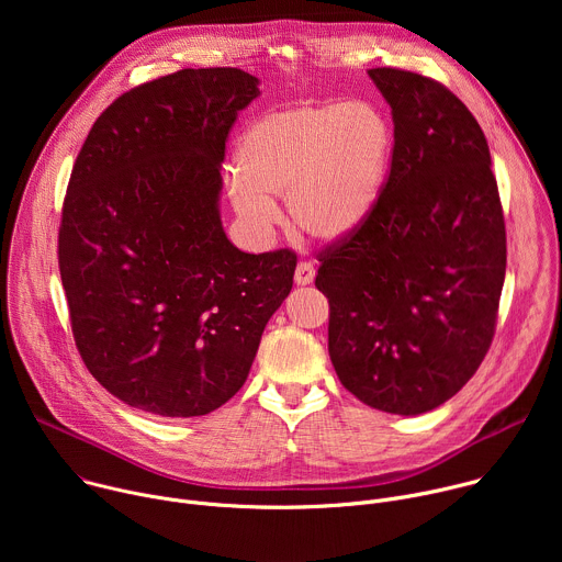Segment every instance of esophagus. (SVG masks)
Segmentation results:
<instances>
[{"label": "esophagus", "instance_id": "34e87169", "mask_svg": "<svg viewBox=\"0 0 562 562\" xmlns=\"http://www.w3.org/2000/svg\"><path fill=\"white\" fill-rule=\"evenodd\" d=\"M293 280H295V284H297V286H306V284H311V282L315 280V269H313V265H308V262H300V265L295 267V276H293Z\"/></svg>", "mask_w": 562, "mask_h": 562}]
</instances>
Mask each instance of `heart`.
<instances>
[{"label": "heart", "mask_w": 562, "mask_h": 562, "mask_svg": "<svg viewBox=\"0 0 562 562\" xmlns=\"http://www.w3.org/2000/svg\"><path fill=\"white\" fill-rule=\"evenodd\" d=\"M391 153V122L371 102L271 111L235 148L228 198L254 231H269L280 220L273 198H286L291 222L304 235L340 245L375 211Z\"/></svg>", "instance_id": "heart-1"}]
</instances>
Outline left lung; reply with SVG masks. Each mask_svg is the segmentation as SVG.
<instances>
[{
  "label": "left lung",
  "instance_id": "obj_1",
  "mask_svg": "<svg viewBox=\"0 0 562 562\" xmlns=\"http://www.w3.org/2000/svg\"><path fill=\"white\" fill-rule=\"evenodd\" d=\"M391 106V171L367 224L319 254L329 356L364 405L427 414L490 351L507 237L483 128L442 85L367 70Z\"/></svg>",
  "mask_w": 562,
  "mask_h": 562
}]
</instances>
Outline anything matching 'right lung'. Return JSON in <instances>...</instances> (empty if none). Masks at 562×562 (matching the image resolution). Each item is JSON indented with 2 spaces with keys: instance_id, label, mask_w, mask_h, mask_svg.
<instances>
[{
  "instance_id": "obj_1",
  "label": "right lung",
  "mask_w": 562,
  "mask_h": 562,
  "mask_svg": "<svg viewBox=\"0 0 562 562\" xmlns=\"http://www.w3.org/2000/svg\"><path fill=\"white\" fill-rule=\"evenodd\" d=\"M258 87L239 68L153 79L98 117L75 159L59 226L75 345L139 412L222 407L293 286V251H239L220 217L224 142Z\"/></svg>"
}]
</instances>
